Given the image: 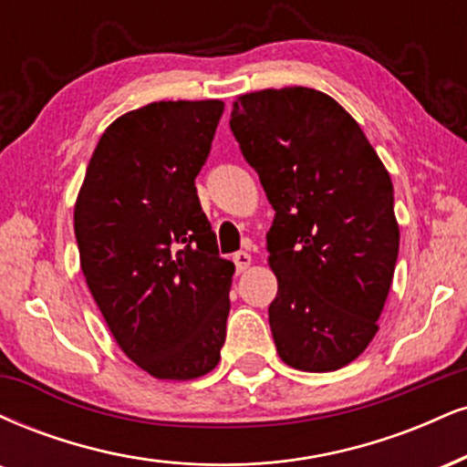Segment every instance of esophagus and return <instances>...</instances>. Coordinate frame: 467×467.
<instances>
[{
  "mask_svg": "<svg viewBox=\"0 0 467 467\" xmlns=\"http://www.w3.org/2000/svg\"><path fill=\"white\" fill-rule=\"evenodd\" d=\"M234 265H237L239 274H244L245 269L252 265V256L248 254V252H237V254H234Z\"/></svg>",
  "mask_w": 467,
  "mask_h": 467,
  "instance_id": "1",
  "label": "esophagus"
}]
</instances>
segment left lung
I'll use <instances>...</instances> for the list:
<instances>
[{
    "label": "left lung",
    "mask_w": 467,
    "mask_h": 467,
    "mask_svg": "<svg viewBox=\"0 0 467 467\" xmlns=\"http://www.w3.org/2000/svg\"><path fill=\"white\" fill-rule=\"evenodd\" d=\"M230 130L276 211L267 261L278 278L269 328L278 357L333 372L379 333L400 228L394 184L361 126L306 87L239 95Z\"/></svg>",
    "instance_id": "left-lung-1"
}]
</instances>
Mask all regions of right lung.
I'll list each match as a JSON object with an SVG mask.
<instances>
[{"label":"right lung","instance_id":"obj_1","mask_svg":"<svg viewBox=\"0 0 467 467\" xmlns=\"http://www.w3.org/2000/svg\"><path fill=\"white\" fill-rule=\"evenodd\" d=\"M222 112V99H178L117 117L73 209L95 305L123 355L161 380L209 374L226 341L234 263L195 191Z\"/></svg>","mask_w":467,"mask_h":467}]
</instances>
